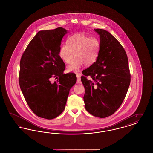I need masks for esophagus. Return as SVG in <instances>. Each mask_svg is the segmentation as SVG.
Wrapping results in <instances>:
<instances>
[{
    "mask_svg": "<svg viewBox=\"0 0 153 153\" xmlns=\"http://www.w3.org/2000/svg\"><path fill=\"white\" fill-rule=\"evenodd\" d=\"M76 76H77V83L81 84V78H80V74H77Z\"/></svg>",
    "mask_w": 153,
    "mask_h": 153,
    "instance_id": "34e87169",
    "label": "esophagus"
}]
</instances>
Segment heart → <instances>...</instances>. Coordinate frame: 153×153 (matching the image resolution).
Segmentation results:
<instances>
[{
  "label": "heart",
  "mask_w": 153,
  "mask_h": 153,
  "mask_svg": "<svg viewBox=\"0 0 153 153\" xmlns=\"http://www.w3.org/2000/svg\"><path fill=\"white\" fill-rule=\"evenodd\" d=\"M100 41L96 38H91L83 33H78L69 36L67 44H63L59 51L60 58L68 66L69 71L79 72L83 64L92 65L98 57Z\"/></svg>",
  "instance_id": "obj_1"
}]
</instances>
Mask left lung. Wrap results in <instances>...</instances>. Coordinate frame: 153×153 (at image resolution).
I'll return each mask as SVG.
<instances>
[{
    "instance_id": "left-lung-1",
    "label": "left lung",
    "mask_w": 153,
    "mask_h": 153,
    "mask_svg": "<svg viewBox=\"0 0 153 153\" xmlns=\"http://www.w3.org/2000/svg\"><path fill=\"white\" fill-rule=\"evenodd\" d=\"M95 30L100 35L99 55L96 61L82 72L81 80L85 88V109L94 117L104 118L114 114L122 104L131 74L122 45L108 31Z\"/></svg>"
}]
</instances>
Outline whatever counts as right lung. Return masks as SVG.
I'll use <instances>...</instances> for the list:
<instances>
[{
	"label": "right lung",
	"instance_id": "add662e5",
	"mask_svg": "<svg viewBox=\"0 0 153 153\" xmlns=\"http://www.w3.org/2000/svg\"><path fill=\"white\" fill-rule=\"evenodd\" d=\"M62 27L38 32L22 54L19 83L25 100L36 116L53 119L65 108L75 73L64 74L65 64L59 56ZM57 79L53 83L51 78Z\"/></svg>",
	"mask_w": 153,
	"mask_h": 153
}]
</instances>
